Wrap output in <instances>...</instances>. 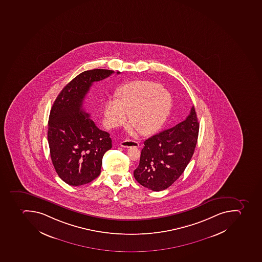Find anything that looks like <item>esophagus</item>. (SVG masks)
Listing matches in <instances>:
<instances>
[{
  "mask_svg": "<svg viewBox=\"0 0 262 262\" xmlns=\"http://www.w3.org/2000/svg\"><path fill=\"white\" fill-rule=\"evenodd\" d=\"M120 145L125 148H130V147H138L139 143L136 140H126L120 143Z\"/></svg>",
  "mask_w": 262,
  "mask_h": 262,
  "instance_id": "1",
  "label": "esophagus"
}]
</instances>
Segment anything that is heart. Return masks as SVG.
<instances>
[{"label":"heart","instance_id":"1","mask_svg":"<svg viewBox=\"0 0 262 262\" xmlns=\"http://www.w3.org/2000/svg\"><path fill=\"white\" fill-rule=\"evenodd\" d=\"M171 94L152 81H134L117 93V99L105 104L104 122L109 128L130 125L141 135H150L163 126L172 109Z\"/></svg>","mask_w":262,"mask_h":262}]
</instances>
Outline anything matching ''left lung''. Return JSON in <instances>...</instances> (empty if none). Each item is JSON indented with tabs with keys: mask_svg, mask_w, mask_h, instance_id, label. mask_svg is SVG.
<instances>
[{
	"mask_svg": "<svg viewBox=\"0 0 262 262\" xmlns=\"http://www.w3.org/2000/svg\"><path fill=\"white\" fill-rule=\"evenodd\" d=\"M199 126L192 107L185 121L147 139L134 171L136 180L154 191L165 190L176 182L194 154Z\"/></svg>",
	"mask_w": 262,
	"mask_h": 262,
	"instance_id": "left-lung-1",
	"label": "left lung"
}]
</instances>
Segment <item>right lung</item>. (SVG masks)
<instances>
[{
	"instance_id": "right-lung-1",
	"label": "right lung",
	"mask_w": 262,
	"mask_h": 262,
	"mask_svg": "<svg viewBox=\"0 0 262 262\" xmlns=\"http://www.w3.org/2000/svg\"><path fill=\"white\" fill-rule=\"evenodd\" d=\"M113 73L105 69L82 72L62 89L51 109V159L58 176L71 186L87 184L98 178L103 155L112 148L109 133L99 130L82 106L93 83Z\"/></svg>"
}]
</instances>
